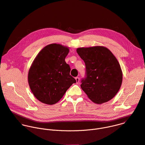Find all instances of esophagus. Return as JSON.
<instances>
[{
	"label": "esophagus",
	"instance_id": "esophagus-1",
	"mask_svg": "<svg viewBox=\"0 0 145 145\" xmlns=\"http://www.w3.org/2000/svg\"><path fill=\"white\" fill-rule=\"evenodd\" d=\"M75 79H76V83L78 84L79 82V81H80V78L78 77H75Z\"/></svg>",
	"mask_w": 145,
	"mask_h": 145
}]
</instances>
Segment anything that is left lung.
<instances>
[{"label": "left lung", "instance_id": "1", "mask_svg": "<svg viewBox=\"0 0 145 145\" xmlns=\"http://www.w3.org/2000/svg\"><path fill=\"white\" fill-rule=\"evenodd\" d=\"M76 51L86 64V77L81 81L82 89L96 104L112 99L119 91L123 78L116 57L104 46L79 48Z\"/></svg>", "mask_w": 145, "mask_h": 145}]
</instances>
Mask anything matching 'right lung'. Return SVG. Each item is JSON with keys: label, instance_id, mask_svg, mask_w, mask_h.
<instances>
[{"label": "right lung", "instance_id": "add662e5", "mask_svg": "<svg viewBox=\"0 0 145 145\" xmlns=\"http://www.w3.org/2000/svg\"><path fill=\"white\" fill-rule=\"evenodd\" d=\"M69 48L60 44L48 45L36 56L28 73V82L34 96L40 102L57 103L68 89L76 82L65 61Z\"/></svg>", "mask_w": 145, "mask_h": 145}]
</instances>
